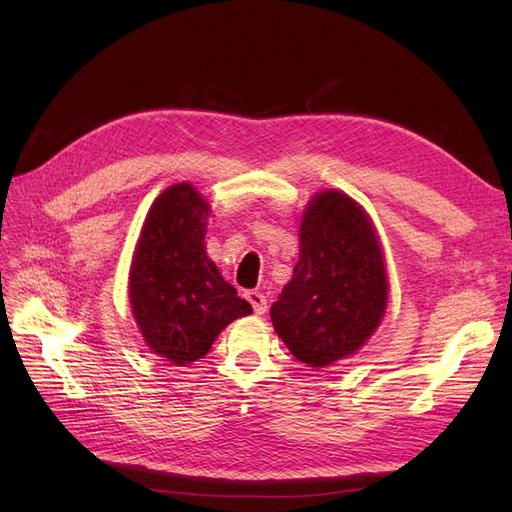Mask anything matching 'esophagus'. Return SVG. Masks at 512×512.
Instances as JSON below:
<instances>
[{
  "label": "esophagus",
  "instance_id": "1",
  "mask_svg": "<svg viewBox=\"0 0 512 512\" xmlns=\"http://www.w3.org/2000/svg\"><path fill=\"white\" fill-rule=\"evenodd\" d=\"M245 299L250 301V305L254 307V312L258 314V316H262L267 312V297L265 294H262L260 290H247L245 292Z\"/></svg>",
  "mask_w": 512,
  "mask_h": 512
}]
</instances>
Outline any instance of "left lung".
Here are the masks:
<instances>
[{"mask_svg": "<svg viewBox=\"0 0 512 512\" xmlns=\"http://www.w3.org/2000/svg\"><path fill=\"white\" fill-rule=\"evenodd\" d=\"M299 237V262L271 320L301 363L329 367L359 350L384 316L382 247L365 209L339 190L309 200Z\"/></svg>", "mask_w": 512, "mask_h": 512, "instance_id": "1", "label": "left lung"}]
</instances>
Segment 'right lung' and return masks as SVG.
<instances>
[{
    "instance_id": "obj_1",
    "label": "right lung",
    "mask_w": 512,
    "mask_h": 512,
    "mask_svg": "<svg viewBox=\"0 0 512 512\" xmlns=\"http://www.w3.org/2000/svg\"><path fill=\"white\" fill-rule=\"evenodd\" d=\"M209 213L194 185H170L153 200L132 258L134 320L149 350L173 365L203 359L224 327L252 314L207 256Z\"/></svg>"
}]
</instances>
